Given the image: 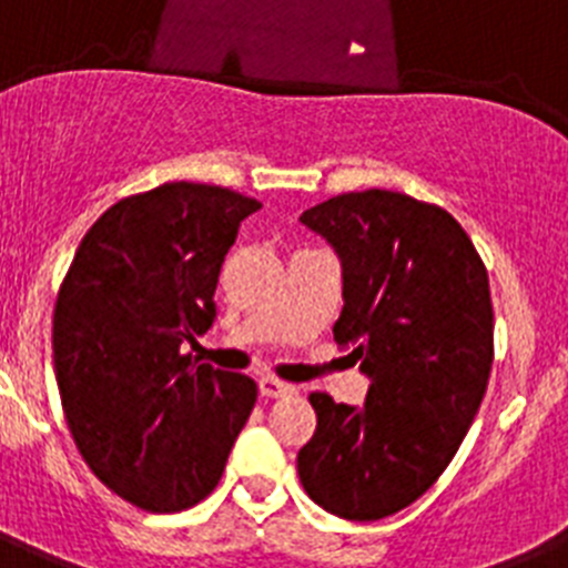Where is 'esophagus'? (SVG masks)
I'll use <instances>...</instances> for the list:
<instances>
[{
	"mask_svg": "<svg viewBox=\"0 0 568 568\" xmlns=\"http://www.w3.org/2000/svg\"><path fill=\"white\" fill-rule=\"evenodd\" d=\"M258 389L264 398H287V395L295 393L293 384H284V381L278 378H261Z\"/></svg>",
	"mask_w": 568,
	"mask_h": 568,
	"instance_id": "1",
	"label": "esophagus"
}]
</instances>
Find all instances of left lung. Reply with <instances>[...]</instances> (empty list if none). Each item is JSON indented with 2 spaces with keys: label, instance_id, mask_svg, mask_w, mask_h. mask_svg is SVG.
<instances>
[{
  "label": "left lung",
  "instance_id": "obj_1",
  "mask_svg": "<svg viewBox=\"0 0 568 568\" xmlns=\"http://www.w3.org/2000/svg\"><path fill=\"white\" fill-rule=\"evenodd\" d=\"M344 273L335 341L369 378L364 406L313 393L318 426L298 453L310 498L346 520H381L418 500L469 433L491 369L489 275L438 204L393 190L304 210Z\"/></svg>",
  "mask_w": 568,
  "mask_h": 568
}]
</instances>
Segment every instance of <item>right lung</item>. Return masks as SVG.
Masks as SVG:
<instances>
[{
    "mask_svg": "<svg viewBox=\"0 0 568 568\" xmlns=\"http://www.w3.org/2000/svg\"><path fill=\"white\" fill-rule=\"evenodd\" d=\"M261 204L215 184L128 195L79 244L53 310V366L70 435L108 489L182 511L222 480L258 386L184 353L213 327L215 284Z\"/></svg>",
    "mask_w": 568,
    "mask_h": 568,
    "instance_id": "1",
    "label": "right lung"
}]
</instances>
